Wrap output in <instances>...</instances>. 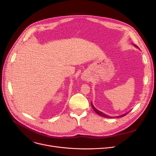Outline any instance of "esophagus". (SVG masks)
<instances>
[{"instance_id":"obj_1","label":"esophagus","mask_w":156,"mask_h":156,"mask_svg":"<svg viewBox=\"0 0 156 156\" xmlns=\"http://www.w3.org/2000/svg\"><path fill=\"white\" fill-rule=\"evenodd\" d=\"M82 78L83 79V80H85L87 78H86V77H85V76H83L82 78Z\"/></svg>"}]
</instances>
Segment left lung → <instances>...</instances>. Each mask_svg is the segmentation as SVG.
Returning a JSON list of instances; mask_svg holds the SVG:
<instances>
[{
	"label": "left lung",
	"mask_w": 156,
	"mask_h": 156,
	"mask_svg": "<svg viewBox=\"0 0 156 156\" xmlns=\"http://www.w3.org/2000/svg\"><path fill=\"white\" fill-rule=\"evenodd\" d=\"M133 45H134V47H136V48H138L139 50H140V48H139L138 47V46H136V45H135V44H133ZM91 105H92V109H94V111L98 114V115H99V116H102V117H104V118H120V117H122V116H125V115H126V114H128V113H129L130 111H129V112H127L126 113H125V114H122V115H121V116H108V115H107V114H104V113H103V112H102L101 111H99V110H97L95 107H94V105H93V104H92V102H91Z\"/></svg>",
	"instance_id": "obj_1"
}]
</instances>
